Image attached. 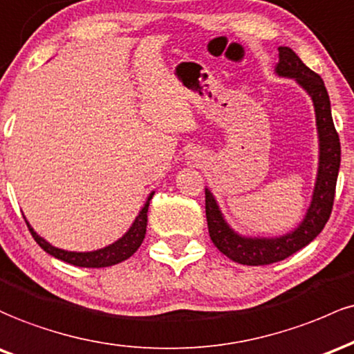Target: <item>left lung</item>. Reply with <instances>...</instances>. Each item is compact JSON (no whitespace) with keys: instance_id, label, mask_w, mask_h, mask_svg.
<instances>
[{"instance_id":"left-lung-1","label":"left lung","mask_w":354,"mask_h":354,"mask_svg":"<svg viewBox=\"0 0 354 354\" xmlns=\"http://www.w3.org/2000/svg\"><path fill=\"white\" fill-rule=\"evenodd\" d=\"M279 63L276 73L279 77L295 78L311 97L316 112L317 138H319V164L311 205L303 222L295 230L279 237H245L230 229L222 216L212 192L205 189V217L209 236L219 251L234 263L245 266H266L283 261L306 248L324 229L331 216L335 202L336 180L339 172L341 145L333 124L329 95L321 77L301 62L288 46H279Z\"/></svg>"}]
</instances>
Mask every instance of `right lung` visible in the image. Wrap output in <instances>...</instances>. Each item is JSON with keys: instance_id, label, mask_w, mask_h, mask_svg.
Listing matches in <instances>:
<instances>
[{"instance_id": "right-lung-1", "label": "right lung", "mask_w": 354, "mask_h": 354, "mask_svg": "<svg viewBox=\"0 0 354 354\" xmlns=\"http://www.w3.org/2000/svg\"><path fill=\"white\" fill-rule=\"evenodd\" d=\"M153 192L150 194L149 198H147L145 205L142 207L140 212H138L137 219L133 221L132 227H130L124 236L118 241H115L113 244L106 245L103 249H97V251L90 252H73V251H63V249L55 248L50 242H46L43 237H39L37 232H35L33 227L30 225V222L26 221L28 229H30L33 239L38 242L39 248L43 251H46L50 256L57 257L59 261H65V263L78 266V268H109V266L118 264L122 261L129 259L132 254L140 248V244L144 242L145 230H147V212H149V204L150 198H152Z\"/></svg>"}]
</instances>
